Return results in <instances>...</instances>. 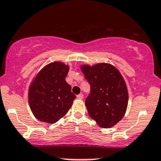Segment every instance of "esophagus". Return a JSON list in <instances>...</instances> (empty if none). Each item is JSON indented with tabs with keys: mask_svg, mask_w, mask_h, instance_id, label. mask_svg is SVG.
Instances as JSON below:
<instances>
[{
	"mask_svg": "<svg viewBox=\"0 0 161 161\" xmlns=\"http://www.w3.org/2000/svg\"><path fill=\"white\" fill-rule=\"evenodd\" d=\"M77 98H79V99H82L83 98H84V95H83V94H79V95H77Z\"/></svg>",
	"mask_w": 161,
	"mask_h": 161,
	"instance_id": "34e87169",
	"label": "esophagus"
}]
</instances>
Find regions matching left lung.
Returning a JSON list of instances; mask_svg holds the SVG:
<instances>
[{
    "label": "left lung",
    "mask_w": 161,
    "mask_h": 161,
    "mask_svg": "<svg viewBox=\"0 0 161 161\" xmlns=\"http://www.w3.org/2000/svg\"><path fill=\"white\" fill-rule=\"evenodd\" d=\"M80 69L91 86L85 100L89 116L102 128L114 126L123 118L128 106V89L123 77L109 63L83 65Z\"/></svg>",
    "instance_id": "left-lung-1"
}]
</instances>
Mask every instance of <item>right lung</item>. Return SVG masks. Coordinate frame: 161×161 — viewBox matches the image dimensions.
I'll return each mask as SVG.
<instances>
[{"label": "right lung", "instance_id": "right-lung-1", "mask_svg": "<svg viewBox=\"0 0 161 161\" xmlns=\"http://www.w3.org/2000/svg\"><path fill=\"white\" fill-rule=\"evenodd\" d=\"M69 66L54 62L44 66L29 88V105L34 117L41 121L55 124L70 109L76 95L66 77Z\"/></svg>", "mask_w": 161, "mask_h": 161}]
</instances>
